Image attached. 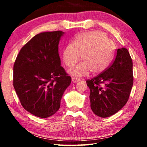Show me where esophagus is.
<instances>
[{"label": "esophagus", "mask_w": 147, "mask_h": 147, "mask_svg": "<svg viewBox=\"0 0 147 147\" xmlns=\"http://www.w3.org/2000/svg\"><path fill=\"white\" fill-rule=\"evenodd\" d=\"M80 80V78H76V77H73V78H72V82H79Z\"/></svg>", "instance_id": "1"}]
</instances>
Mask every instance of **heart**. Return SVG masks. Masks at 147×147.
Segmentation results:
<instances>
[{
  "label": "heart",
  "instance_id": "b5f03b06",
  "mask_svg": "<svg viewBox=\"0 0 147 147\" xmlns=\"http://www.w3.org/2000/svg\"><path fill=\"white\" fill-rule=\"evenodd\" d=\"M115 46L106 33L94 30L80 34L69 42L62 51V59L68 67H72L80 59L79 64L69 71L72 76L82 77L91 71L100 74L108 69L115 56Z\"/></svg>",
  "mask_w": 147,
  "mask_h": 147
}]
</instances>
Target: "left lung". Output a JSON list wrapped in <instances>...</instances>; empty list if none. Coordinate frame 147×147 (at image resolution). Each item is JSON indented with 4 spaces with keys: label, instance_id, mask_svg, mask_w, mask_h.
Returning a JSON list of instances; mask_svg holds the SVG:
<instances>
[{
    "label": "left lung",
    "instance_id": "obj_1",
    "mask_svg": "<svg viewBox=\"0 0 147 147\" xmlns=\"http://www.w3.org/2000/svg\"><path fill=\"white\" fill-rule=\"evenodd\" d=\"M132 60L126 48L117 49L112 63L106 70L86 80L90 89L91 108L100 117H108L128 100L134 83Z\"/></svg>",
    "mask_w": 147,
    "mask_h": 147
}]
</instances>
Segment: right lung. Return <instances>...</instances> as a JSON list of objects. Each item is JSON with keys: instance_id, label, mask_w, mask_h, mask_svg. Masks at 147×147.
I'll list each match as a JSON object with an SVG mask.
<instances>
[{"instance_id": "right-lung-1", "label": "right lung", "mask_w": 147, "mask_h": 147, "mask_svg": "<svg viewBox=\"0 0 147 147\" xmlns=\"http://www.w3.org/2000/svg\"><path fill=\"white\" fill-rule=\"evenodd\" d=\"M63 34L58 30L37 34L22 47L15 61V90L23 108L38 117H49L58 110L71 84L58 53Z\"/></svg>"}]
</instances>
